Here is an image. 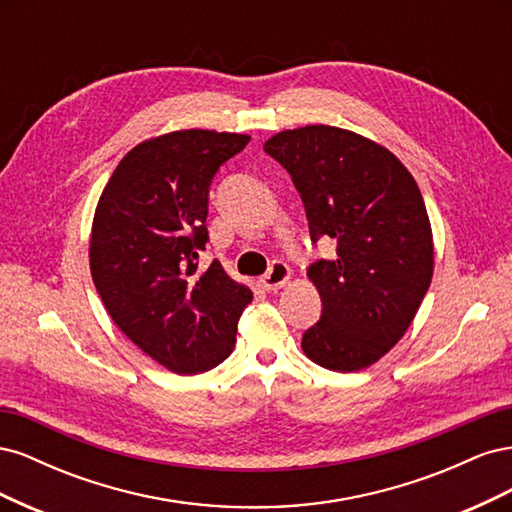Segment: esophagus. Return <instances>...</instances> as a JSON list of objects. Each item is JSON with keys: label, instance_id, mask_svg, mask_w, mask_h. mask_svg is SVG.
<instances>
[{"label": "esophagus", "instance_id": "1", "mask_svg": "<svg viewBox=\"0 0 512 512\" xmlns=\"http://www.w3.org/2000/svg\"><path fill=\"white\" fill-rule=\"evenodd\" d=\"M288 280H290V269H288L286 262H282V260H273V262H271V267H269V271H267L265 275H262L260 286L271 292V290L282 288Z\"/></svg>", "mask_w": 512, "mask_h": 512}]
</instances>
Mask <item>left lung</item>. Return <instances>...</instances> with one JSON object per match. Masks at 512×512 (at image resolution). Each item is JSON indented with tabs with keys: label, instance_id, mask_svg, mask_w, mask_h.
Listing matches in <instances>:
<instances>
[{
	"label": "left lung",
	"instance_id": "left-lung-1",
	"mask_svg": "<svg viewBox=\"0 0 512 512\" xmlns=\"http://www.w3.org/2000/svg\"><path fill=\"white\" fill-rule=\"evenodd\" d=\"M265 151L292 177L309 235L335 241L307 277L322 316L303 352L333 371H359L412 324L433 275V239L421 190L389 149L350 130L305 126L271 136Z\"/></svg>",
	"mask_w": 512,
	"mask_h": 512
}]
</instances>
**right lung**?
<instances>
[{"instance_id":"add662e5","label":"right lung","mask_w":512,"mask_h":512,"mask_svg":"<svg viewBox=\"0 0 512 512\" xmlns=\"http://www.w3.org/2000/svg\"><path fill=\"white\" fill-rule=\"evenodd\" d=\"M247 143V134L181 130L136 145L94 215L89 265L106 312L175 374L220 365L252 301V290L230 280L218 260L198 273L213 177Z\"/></svg>"}]
</instances>
